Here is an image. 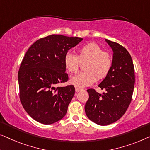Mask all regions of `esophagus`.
<instances>
[{
	"label": "esophagus",
	"mask_w": 150,
	"mask_h": 150,
	"mask_svg": "<svg viewBox=\"0 0 150 150\" xmlns=\"http://www.w3.org/2000/svg\"><path fill=\"white\" fill-rule=\"evenodd\" d=\"M81 90H82V89H81V88H75V91H76V92H79V91H81Z\"/></svg>",
	"instance_id": "obj_1"
}]
</instances>
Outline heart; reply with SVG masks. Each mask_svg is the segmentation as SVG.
<instances>
[{"label": "heart", "mask_w": 150, "mask_h": 150, "mask_svg": "<svg viewBox=\"0 0 150 150\" xmlns=\"http://www.w3.org/2000/svg\"><path fill=\"white\" fill-rule=\"evenodd\" d=\"M84 72L71 79V83L77 88H86L98 79H104L108 74L112 64V57L108 51L102 50L97 44L90 42L78 49L77 55L66 54L64 57V67L71 74L77 73L84 64Z\"/></svg>", "instance_id": "obj_1"}]
</instances>
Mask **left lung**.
I'll return each mask as SVG.
<instances>
[{"label": "left lung", "instance_id": "1", "mask_svg": "<svg viewBox=\"0 0 150 150\" xmlns=\"http://www.w3.org/2000/svg\"><path fill=\"white\" fill-rule=\"evenodd\" d=\"M113 51L112 67L99 84L105 92L88 89L85 111L89 120L100 125L113 123L122 117L130 104L135 84V71L130 54L117 42L106 40Z\"/></svg>", "mask_w": 150, "mask_h": 150}]
</instances>
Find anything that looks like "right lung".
Wrapping results in <instances>:
<instances>
[{"instance_id":"obj_1","label":"right lung","mask_w":150,"mask_h":150,"mask_svg":"<svg viewBox=\"0 0 150 150\" xmlns=\"http://www.w3.org/2000/svg\"><path fill=\"white\" fill-rule=\"evenodd\" d=\"M82 40L50 35L35 42L24 56L18 72L20 101L28 115L40 123L52 124L65 116L75 94L74 86H56L68 81L64 57Z\"/></svg>"}]
</instances>
